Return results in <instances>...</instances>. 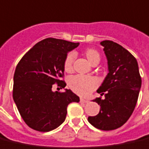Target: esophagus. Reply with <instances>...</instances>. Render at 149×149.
Returning <instances> with one entry per match:
<instances>
[{
  "mask_svg": "<svg viewBox=\"0 0 149 149\" xmlns=\"http://www.w3.org/2000/svg\"><path fill=\"white\" fill-rule=\"evenodd\" d=\"M80 102H82V103H87V102H89V101H88V100L84 99V98H82V97H81Z\"/></svg>",
  "mask_w": 149,
  "mask_h": 149,
  "instance_id": "esophagus-1",
  "label": "esophagus"
}]
</instances>
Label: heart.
<instances>
[{
	"mask_svg": "<svg viewBox=\"0 0 149 149\" xmlns=\"http://www.w3.org/2000/svg\"><path fill=\"white\" fill-rule=\"evenodd\" d=\"M85 56L88 59L91 64L94 62H99L100 55L97 51L93 48L87 49L85 52ZM76 54L75 52H69L65 57L64 63V70L68 72H70L73 69V64H74ZM68 85L72 91L77 93V94L86 96L89 95L93 89L97 88L98 85V81L96 77L85 76V75H76L68 80Z\"/></svg>",
	"mask_w": 149,
	"mask_h": 149,
	"instance_id": "heart-1",
	"label": "heart"
}]
</instances>
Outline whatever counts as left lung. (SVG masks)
Masks as SVG:
<instances>
[{"instance_id":"8db88e82","label":"left lung","mask_w":149,"mask_h":149,"mask_svg":"<svg viewBox=\"0 0 149 149\" xmlns=\"http://www.w3.org/2000/svg\"><path fill=\"white\" fill-rule=\"evenodd\" d=\"M101 45L104 47L109 72L97 92L104 94L105 98L93 100L101 108L88 121L96 128L111 131L131 117L139 97L141 77L137 60L127 50L111 40L102 41Z\"/></svg>"}]
</instances>
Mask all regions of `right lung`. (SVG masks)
Wrapping results in <instances>:
<instances>
[{
    "label": "right lung",
    "instance_id": "1",
    "mask_svg": "<svg viewBox=\"0 0 149 149\" xmlns=\"http://www.w3.org/2000/svg\"><path fill=\"white\" fill-rule=\"evenodd\" d=\"M79 42L47 38L36 43L17 64L13 76V97L24 122L31 128L47 132L65 120L67 107L80 102L70 89L53 92L52 85L64 88V63L68 52Z\"/></svg>",
    "mask_w": 149,
    "mask_h": 149
}]
</instances>
